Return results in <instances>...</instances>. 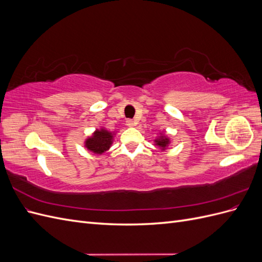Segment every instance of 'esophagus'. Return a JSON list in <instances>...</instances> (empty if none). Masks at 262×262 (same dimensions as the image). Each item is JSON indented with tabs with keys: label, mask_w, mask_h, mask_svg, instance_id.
Instances as JSON below:
<instances>
[{
	"label": "esophagus",
	"mask_w": 262,
	"mask_h": 262,
	"mask_svg": "<svg viewBox=\"0 0 262 262\" xmlns=\"http://www.w3.org/2000/svg\"><path fill=\"white\" fill-rule=\"evenodd\" d=\"M125 124L129 126V128H133L134 125H136L137 123H136V121H133V120H131V119H129V120H126V122H125Z\"/></svg>",
	"instance_id": "1"
}]
</instances>
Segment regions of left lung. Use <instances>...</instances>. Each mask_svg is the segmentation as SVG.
Wrapping results in <instances>:
<instances>
[{
	"mask_svg": "<svg viewBox=\"0 0 262 262\" xmlns=\"http://www.w3.org/2000/svg\"><path fill=\"white\" fill-rule=\"evenodd\" d=\"M154 143H155L156 146L160 147L162 150H165L170 144V139L167 136H166L165 133H160V136H158L154 140Z\"/></svg>",
	"mask_w": 262,
	"mask_h": 262,
	"instance_id": "left-lung-1",
	"label": "left lung"
}]
</instances>
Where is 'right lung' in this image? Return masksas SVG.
<instances>
[{
  "instance_id": "add662e5",
  "label": "right lung",
  "mask_w": 262,
  "mask_h": 262,
  "mask_svg": "<svg viewBox=\"0 0 262 262\" xmlns=\"http://www.w3.org/2000/svg\"><path fill=\"white\" fill-rule=\"evenodd\" d=\"M115 134L116 132H110L105 128H100L99 130L96 129L91 137L85 140L84 146L89 149L90 152L97 155H101L112 146Z\"/></svg>"
}]
</instances>
